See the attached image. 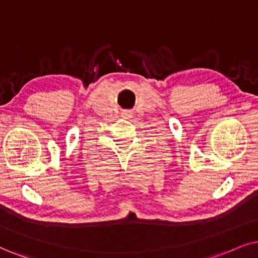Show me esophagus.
<instances>
[{
	"instance_id": "1",
	"label": "esophagus",
	"mask_w": 258,
	"mask_h": 258,
	"mask_svg": "<svg viewBox=\"0 0 258 258\" xmlns=\"http://www.w3.org/2000/svg\"><path fill=\"white\" fill-rule=\"evenodd\" d=\"M122 116L123 118H131L132 113L130 110H125V112H122Z\"/></svg>"
}]
</instances>
